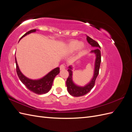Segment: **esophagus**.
Listing matches in <instances>:
<instances>
[{
  "label": "esophagus",
  "instance_id": "1",
  "mask_svg": "<svg viewBox=\"0 0 132 132\" xmlns=\"http://www.w3.org/2000/svg\"><path fill=\"white\" fill-rule=\"evenodd\" d=\"M65 69V66L64 64H62L60 66V70H63L64 69Z\"/></svg>",
  "mask_w": 132,
  "mask_h": 132
}]
</instances>
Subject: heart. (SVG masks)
<instances>
[{"mask_svg": "<svg viewBox=\"0 0 132 132\" xmlns=\"http://www.w3.org/2000/svg\"><path fill=\"white\" fill-rule=\"evenodd\" d=\"M84 48V45L80 41L73 40L70 42L65 47V52L67 53H72L78 50L81 51Z\"/></svg>", "mask_w": 132, "mask_h": 132, "instance_id": "obj_1", "label": "heart"}]
</instances>
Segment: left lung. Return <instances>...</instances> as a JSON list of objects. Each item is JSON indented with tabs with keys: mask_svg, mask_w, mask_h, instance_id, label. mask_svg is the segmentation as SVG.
<instances>
[{
	"mask_svg": "<svg viewBox=\"0 0 132 132\" xmlns=\"http://www.w3.org/2000/svg\"><path fill=\"white\" fill-rule=\"evenodd\" d=\"M86 39L88 43L92 46L96 48V49L92 50L90 53H94L96 56V59L95 61V67H94V72L93 77L91 80V81L85 85L84 86H80L76 85L73 81V68L72 66L70 65L68 67V71L69 72V77L68 78L66 85L67 87V90L68 93L73 96L79 97L84 96L87 94L91 91V90L93 88L95 80L96 79L99 73L100 67V63L101 62V47L98 45V43L95 41L94 39L86 36Z\"/></svg>",
	"mask_w": 132,
	"mask_h": 132,
	"instance_id": "1",
	"label": "left lung"
}]
</instances>
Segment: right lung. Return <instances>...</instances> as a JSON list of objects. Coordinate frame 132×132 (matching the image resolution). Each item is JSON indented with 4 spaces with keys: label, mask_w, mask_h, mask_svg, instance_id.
Here are the masks:
<instances>
[{
    "label": "right lung",
    "mask_w": 132,
    "mask_h": 132,
    "mask_svg": "<svg viewBox=\"0 0 132 132\" xmlns=\"http://www.w3.org/2000/svg\"><path fill=\"white\" fill-rule=\"evenodd\" d=\"M36 31V29L31 30L28 31L27 32L22 36L20 39V40L27 35L35 32ZM15 63L16 66V73L21 81L29 90L35 94L39 95L46 94L51 90L55 77L60 72L59 68L57 67L56 68L51 70L50 72L46 74L43 78L37 80H33L27 78L21 73V71L19 69L16 57Z\"/></svg>",
    "instance_id": "1"
}]
</instances>
